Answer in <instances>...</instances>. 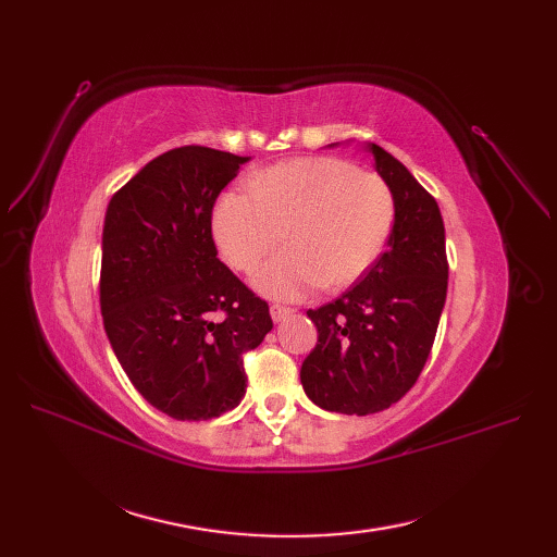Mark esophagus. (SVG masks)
Here are the masks:
<instances>
[{
  "mask_svg": "<svg viewBox=\"0 0 557 557\" xmlns=\"http://www.w3.org/2000/svg\"><path fill=\"white\" fill-rule=\"evenodd\" d=\"M269 313H272L274 323H283L285 318H290L293 309L290 307H283V305H272V307H269Z\"/></svg>",
  "mask_w": 557,
  "mask_h": 557,
  "instance_id": "34e87169",
  "label": "esophagus"
}]
</instances>
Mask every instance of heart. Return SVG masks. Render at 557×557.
Listing matches in <instances>:
<instances>
[{
    "label": "heart",
    "mask_w": 557,
    "mask_h": 557,
    "mask_svg": "<svg viewBox=\"0 0 557 557\" xmlns=\"http://www.w3.org/2000/svg\"><path fill=\"white\" fill-rule=\"evenodd\" d=\"M246 188L218 199L211 232L239 272L256 269L285 239L288 248L252 276L267 297L348 288L381 258L393 232L391 185L339 158L278 162L250 174Z\"/></svg>",
    "instance_id": "b5f03b06"
}]
</instances>
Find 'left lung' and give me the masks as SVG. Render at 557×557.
<instances>
[{"instance_id":"left-lung-1","label":"left lung","mask_w":557,"mask_h":557,"mask_svg":"<svg viewBox=\"0 0 557 557\" xmlns=\"http://www.w3.org/2000/svg\"><path fill=\"white\" fill-rule=\"evenodd\" d=\"M364 148L395 197L391 239L362 281L307 311L318 344L299 372L315 407L348 416L379 413L411 391L432 350L448 288L446 232L434 197L387 150Z\"/></svg>"}]
</instances>
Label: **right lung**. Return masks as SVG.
<instances>
[{
  "label": "right lung",
  "mask_w": 557,
  "mask_h": 557,
  "mask_svg": "<svg viewBox=\"0 0 557 557\" xmlns=\"http://www.w3.org/2000/svg\"><path fill=\"white\" fill-rule=\"evenodd\" d=\"M250 158L183 146L117 190L102 232L104 330L141 397L176 420H211L246 395L244 352L274 327L267 301L218 260L211 211Z\"/></svg>",
  "instance_id": "obj_1"
}]
</instances>
